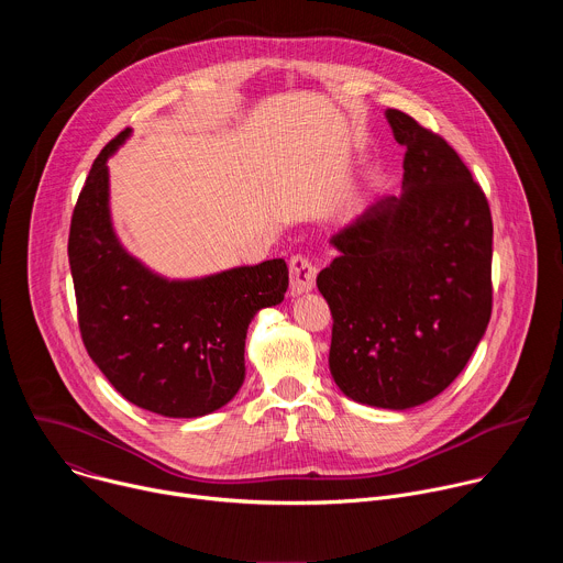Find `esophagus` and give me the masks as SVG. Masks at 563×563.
I'll list each match as a JSON object with an SVG mask.
<instances>
[{
	"label": "esophagus",
	"mask_w": 563,
	"mask_h": 563,
	"mask_svg": "<svg viewBox=\"0 0 563 563\" xmlns=\"http://www.w3.org/2000/svg\"><path fill=\"white\" fill-rule=\"evenodd\" d=\"M316 274H318V269L309 256L296 254L289 258V278H291L294 294L311 291L316 285Z\"/></svg>",
	"instance_id": "obj_1"
}]
</instances>
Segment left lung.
I'll list each match as a JSON object with an SVG mask.
<instances>
[{
  "label": "left lung",
  "mask_w": 563,
  "mask_h": 563,
  "mask_svg": "<svg viewBox=\"0 0 563 563\" xmlns=\"http://www.w3.org/2000/svg\"><path fill=\"white\" fill-rule=\"evenodd\" d=\"M404 194L385 196L332 235L318 274L332 309L330 372L358 404L408 410L465 367L493 313V216L459 153L398 109Z\"/></svg>",
  "instance_id": "left-lung-1"
}]
</instances>
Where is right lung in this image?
Wrapping results in <instances>:
<instances>
[{
    "label": "right lung",
    "mask_w": 563,
    "mask_h": 563,
    "mask_svg": "<svg viewBox=\"0 0 563 563\" xmlns=\"http://www.w3.org/2000/svg\"><path fill=\"white\" fill-rule=\"evenodd\" d=\"M96 157L70 218L68 263L85 347L133 406L174 419L205 417L245 380V339L258 309L289 285L283 258L198 280H167L129 256L109 216V155Z\"/></svg>",
    "instance_id": "add662e5"
}]
</instances>
